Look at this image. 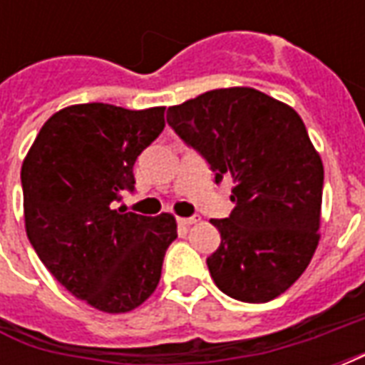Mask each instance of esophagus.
<instances>
[{
    "label": "esophagus",
    "mask_w": 365,
    "mask_h": 365,
    "mask_svg": "<svg viewBox=\"0 0 365 365\" xmlns=\"http://www.w3.org/2000/svg\"><path fill=\"white\" fill-rule=\"evenodd\" d=\"M197 221V217H180V219H178V222H180L182 227H190V225H195Z\"/></svg>",
    "instance_id": "esophagus-1"
}]
</instances>
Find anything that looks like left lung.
I'll return each mask as SVG.
<instances>
[{"label": "left lung", "instance_id": "left-lung-1", "mask_svg": "<svg viewBox=\"0 0 365 365\" xmlns=\"http://www.w3.org/2000/svg\"><path fill=\"white\" fill-rule=\"evenodd\" d=\"M166 120L215 183H235L232 213L211 221L221 232L207 258L217 287L245 303L282 295L319 245L324 170L301 117L262 91L229 88L168 107Z\"/></svg>", "mask_w": 365, "mask_h": 365}]
</instances>
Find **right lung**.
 Instances as JSON below:
<instances>
[{"mask_svg": "<svg viewBox=\"0 0 365 365\" xmlns=\"http://www.w3.org/2000/svg\"><path fill=\"white\" fill-rule=\"evenodd\" d=\"M162 130L164 107L72 105L44 123L21 168L29 242L74 297L103 313L150 297L178 237L172 215L115 207L135 191L136 158Z\"/></svg>", "mask_w": 365, "mask_h": 365, "instance_id": "obj_1", "label": "right lung"}]
</instances>
